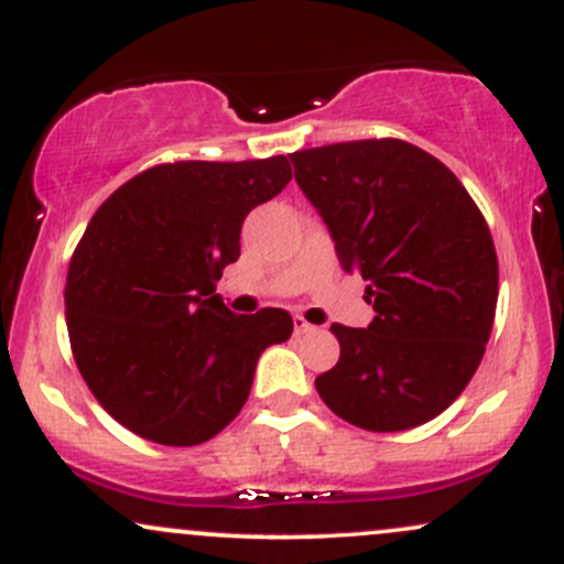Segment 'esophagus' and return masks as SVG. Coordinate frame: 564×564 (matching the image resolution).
<instances>
[{"label": "esophagus", "mask_w": 564, "mask_h": 564, "mask_svg": "<svg viewBox=\"0 0 564 564\" xmlns=\"http://www.w3.org/2000/svg\"><path fill=\"white\" fill-rule=\"evenodd\" d=\"M315 332V326L304 315H294V334H310Z\"/></svg>", "instance_id": "obj_1"}]
</instances>
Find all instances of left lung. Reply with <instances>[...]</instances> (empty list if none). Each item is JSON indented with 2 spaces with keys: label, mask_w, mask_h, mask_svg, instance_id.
<instances>
[{
  "label": "left lung",
  "mask_w": 564,
  "mask_h": 564,
  "mask_svg": "<svg viewBox=\"0 0 564 564\" xmlns=\"http://www.w3.org/2000/svg\"><path fill=\"white\" fill-rule=\"evenodd\" d=\"M291 161L377 313L368 328L334 323L341 352L315 390L368 432L430 422L475 377L494 328L498 257L482 212L443 161L398 138L307 148Z\"/></svg>",
  "instance_id": "1"
}]
</instances>
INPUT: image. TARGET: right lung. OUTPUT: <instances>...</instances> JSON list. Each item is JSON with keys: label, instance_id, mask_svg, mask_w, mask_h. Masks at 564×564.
Here are the masks:
<instances>
[{"label": "right lung", "instance_id": "right-lung-1", "mask_svg": "<svg viewBox=\"0 0 564 564\" xmlns=\"http://www.w3.org/2000/svg\"><path fill=\"white\" fill-rule=\"evenodd\" d=\"M286 156L174 161L134 174L100 204L74 249L66 326L89 392L134 435L200 445L249 398L286 310L236 315L215 294L241 254V225L286 187Z\"/></svg>", "mask_w": 564, "mask_h": 564}]
</instances>
